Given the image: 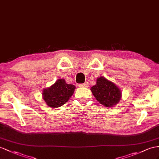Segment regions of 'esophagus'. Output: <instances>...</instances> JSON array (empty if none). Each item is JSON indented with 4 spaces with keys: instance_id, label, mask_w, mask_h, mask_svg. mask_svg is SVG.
I'll list each match as a JSON object with an SVG mask.
<instances>
[{
    "instance_id": "obj_1",
    "label": "esophagus",
    "mask_w": 159,
    "mask_h": 159,
    "mask_svg": "<svg viewBox=\"0 0 159 159\" xmlns=\"http://www.w3.org/2000/svg\"><path fill=\"white\" fill-rule=\"evenodd\" d=\"M89 85V84L88 82H86V83H83V84H79V87H88Z\"/></svg>"
}]
</instances>
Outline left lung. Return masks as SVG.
I'll use <instances>...</instances> for the list:
<instances>
[{
  "label": "left lung",
  "instance_id": "8db88e82",
  "mask_svg": "<svg viewBox=\"0 0 159 159\" xmlns=\"http://www.w3.org/2000/svg\"><path fill=\"white\" fill-rule=\"evenodd\" d=\"M91 90L96 99L105 107H113L121 99L120 89L102 76L97 79V84L91 87Z\"/></svg>",
  "mask_w": 159,
  "mask_h": 159
}]
</instances>
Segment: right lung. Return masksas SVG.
Returning a JSON list of instances; mask_svg holds the SVG:
<instances>
[{
    "instance_id": "add662e5",
    "label": "right lung",
    "mask_w": 159,
    "mask_h": 159,
    "mask_svg": "<svg viewBox=\"0 0 159 159\" xmlns=\"http://www.w3.org/2000/svg\"><path fill=\"white\" fill-rule=\"evenodd\" d=\"M75 86L67 84L64 79H58L50 88L44 89L43 97L47 105L55 108L62 106L72 95Z\"/></svg>"
}]
</instances>
